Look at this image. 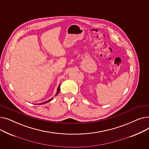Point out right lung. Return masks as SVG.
Wrapping results in <instances>:
<instances>
[{
    "mask_svg": "<svg viewBox=\"0 0 149 149\" xmlns=\"http://www.w3.org/2000/svg\"><path fill=\"white\" fill-rule=\"evenodd\" d=\"M60 84H59V86H58V88H57V93H56V95H57L58 94V93H59V92H60ZM52 100H53V98H51V99L48 100V101H45V102H43V103H38V104H38V105H41V104H45V103H48V102H49V101H52Z\"/></svg>",
    "mask_w": 149,
    "mask_h": 149,
    "instance_id": "right-lung-1",
    "label": "right lung"
}]
</instances>
